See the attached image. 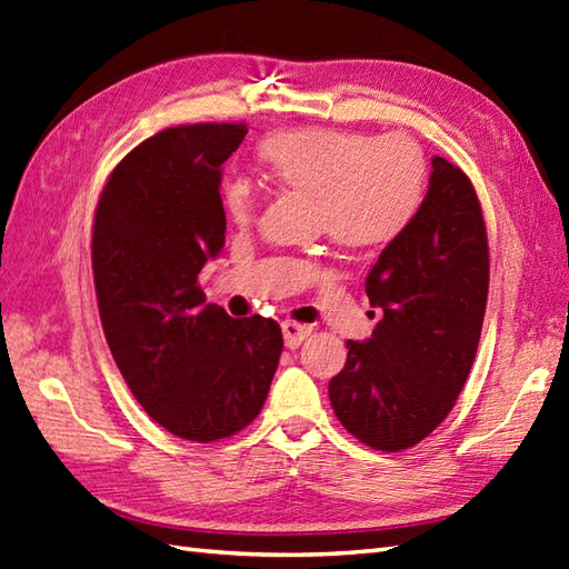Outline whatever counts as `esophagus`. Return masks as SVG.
I'll return each instance as SVG.
<instances>
[{"instance_id": "1", "label": "esophagus", "mask_w": 569, "mask_h": 569, "mask_svg": "<svg viewBox=\"0 0 569 569\" xmlns=\"http://www.w3.org/2000/svg\"><path fill=\"white\" fill-rule=\"evenodd\" d=\"M281 329H283V339L288 348H298L312 333L310 325H300V322H293V319H286Z\"/></svg>"}]
</instances>
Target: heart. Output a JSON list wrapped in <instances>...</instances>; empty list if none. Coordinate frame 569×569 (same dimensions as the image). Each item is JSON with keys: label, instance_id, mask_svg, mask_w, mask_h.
Segmentation results:
<instances>
[{"label": "heart", "instance_id": "1", "mask_svg": "<svg viewBox=\"0 0 569 569\" xmlns=\"http://www.w3.org/2000/svg\"><path fill=\"white\" fill-rule=\"evenodd\" d=\"M259 160L283 189L310 194L317 226L351 250L399 240L428 194V160L409 137L296 127L261 141ZM261 199V187L247 174L223 180L221 203L230 223H254Z\"/></svg>", "mask_w": 569, "mask_h": 569}]
</instances>
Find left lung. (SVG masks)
<instances>
[{
	"instance_id": "1",
	"label": "left lung",
	"mask_w": 569,
	"mask_h": 569,
	"mask_svg": "<svg viewBox=\"0 0 569 569\" xmlns=\"http://www.w3.org/2000/svg\"><path fill=\"white\" fill-rule=\"evenodd\" d=\"M488 281L476 189L461 168L435 156L423 209L366 279L382 319L366 343L346 341V366L329 382L333 413L362 445L409 449L455 409L476 358Z\"/></svg>"
}]
</instances>
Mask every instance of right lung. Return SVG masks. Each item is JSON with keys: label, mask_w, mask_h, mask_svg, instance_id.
Masks as SVG:
<instances>
[{"label": "right lung", "mask_w": 569, "mask_h": 569, "mask_svg": "<svg viewBox=\"0 0 569 569\" xmlns=\"http://www.w3.org/2000/svg\"><path fill=\"white\" fill-rule=\"evenodd\" d=\"M244 122L158 132L129 151L100 192L93 283L110 353L158 426L192 442L247 428L283 351L279 322L203 305L199 271L221 252V166Z\"/></svg>", "instance_id": "1"}]
</instances>
